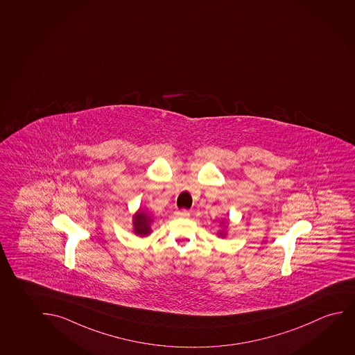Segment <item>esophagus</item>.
Instances as JSON below:
<instances>
[{"label": "esophagus", "instance_id": "obj_1", "mask_svg": "<svg viewBox=\"0 0 355 355\" xmlns=\"http://www.w3.org/2000/svg\"><path fill=\"white\" fill-rule=\"evenodd\" d=\"M175 214H176V216H178V218H189V216H190V211H189V210H178V211H176V213H175Z\"/></svg>", "mask_w": 355, "mask_h": 355}]
</instances>
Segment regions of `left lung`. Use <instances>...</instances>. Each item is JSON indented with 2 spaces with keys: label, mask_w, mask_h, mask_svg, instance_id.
I'll list each match as a JSON object with an SVG mask.
<instances>
[{
  "label": "left lung",
  "mask_w": 355,
  "mask_h": 355,
  "mask_svg": "<svg viewBox=\"0 0 355 355\" xmlns=\"http://www.w3.org/2000/svg\"><path fill=\"white\" fill-rule=\"evenodd\" d=\"M223 222L224 221H221V224L220 225H222ZM223 226H224V229H223V230H219V232H218V236H219V237H221V239H225V237L227 236V230H226V229H227V224H225Z\"/></svg>",
  "instance_id": "1"
}]
</instances>
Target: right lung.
Returning a JSON list of instances; mask_svg holds the SVG:
<instances>
[{"instance_id":"1","label":"right lung","mask_w":355,"mask_h":355,"mask_svg":"<svg viewBox=\"0 0 355 355\" xmlns=\"http://www.w3.org/2000/svg\"><path fill=\"white\" fill-rule=\"evenodd\" d=\"M153 223V218L150 216L147 210L139 209L132 215V232L136 236L146 237L152 232L150 225Z\"/></svg>"}]
</instances>
